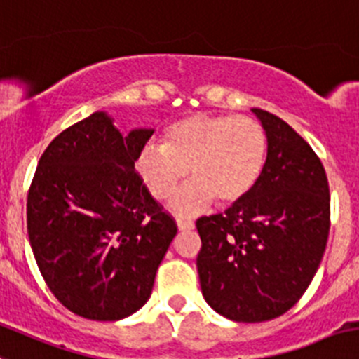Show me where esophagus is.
<instances>
[{"mask_svg": "<svg viewBox=\"0 0 359 359\" xmlns=\"http://www.w3.org/2000/svg\"><path fill=\"white\" fill-rule=\"evenodd\" d=\"M177 226H179L180 231H187V229L194 228V222L187 217H177Z\"/></svg>", "mask_w": 359, "mask_h": 359, "instance_id": "obj_1", "label": "esophagus"}]
</instances>
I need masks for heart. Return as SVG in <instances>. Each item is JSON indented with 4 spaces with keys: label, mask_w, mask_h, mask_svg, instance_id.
Here are the masks:
<instances>
[{
    "label": "heart",
    "mask_w": 359,
    "mask_h": 359,
    "mask_svg": "<svg viewBox=\"0 0 359 359\" xmlns=\"http://www.w3.org/2000/svg\"><path fill=\"white\" fill-rule=\"evenodd\" d=\"M266 133L250 117L191 114L170 124L161 144H147L135 168L156 200L173 196L189 173L191 182L173 200L177 212H198L212 200L240 201L263 173Z\"/></svg>",
    "instance_id": "1"
}]
</instances>
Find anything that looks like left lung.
<instances>
[{
  "label": "left lung",
  "mask_w": 359,
  "mask_h": 359,
  "mask_svg": "<svg viewBox=\"0 0 359 359\" xmlns=\"http://www.w3.org/2000/svg\"><path fill=\"white\" fill-rule=\"evenodd\" d=\"M268 140L263 173L224 214L196 221L203 298L236 323L290 311L318 272L330 231V187L321 159L280 117L252 109Z\"/></svg>",
  "instance_id": "1"
}]
</instances>
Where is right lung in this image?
Returning <instances> with one entry per match:
<instances>
[{"label": "right lung", "instance_id": "1", "mask_svg": "<svg viewBox=\"0 0 359 359\" xmlns=\"http://www.w3.org/2000/svg\"><path fill=\"white\" fill-rule=\"evenodd\" d=\"M154 130L123 135L95 112L48 144L27 194V233L48 290L73 314L119 321L151 298L177 224L135 158Z\"/></svg>", "mask_w": 359, "mask_h": 359}]
</instances>
